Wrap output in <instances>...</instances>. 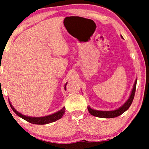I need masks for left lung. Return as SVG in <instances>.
<instances>
[{
	"mask_svg": "<svg viewBox=\"0 0 149 149\" xmlns=\"http://www.w3.org/2000/svg\"><path fill=\"white\" fill-rule=\"evenodd\" d=\"M121 37L123 38L122 37V36H121ZM136 81H137V79L135 80V84L133 85V88L132 90V91H131V93L130 97H129V99L126 101L125 103L122 106L120 107V108H119L118 109H116V110L113 111H99L92 109L91 107L88 106V110L89 113L92 116L102 118H113L121 115V114L123 113L125 111L127 110L131 104H132L136 91Z\"/></svg>",
	"mask_w": 149,
	"mask_h": 149,
	"instance_id": "1",
	"label": "left lung"
}]
</instances>
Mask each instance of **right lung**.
Listing matches in <instances>:
<instances>
[{
	"instance_id": "1",
	"label": "right lung",
	"mask_w": 149,
	"mask_h": 149,
	"mask_svg": "<svg viewBox=\"0 0 149 149\" xmlns=\"http://www.w3.org/2000/svg\"><path fill=\"white\" fill-rule=\"evenodd\" d=\"M67 84V82L65 84V89L66 90V85ZM9 101V100H8ZM9 104L11 108L14 111V113H15L17 116H18L19 117H20L21 118L24 119V120H26L28 121V122H30L31 123L33 124H37V125H45V124H48L52 122H54V121L58 120V119H61L63 117V114L65 113V108L63 107V108L56 113L52 114V115L49 116H44V117H40V118H35V117H29V116H26L22 115L20 113H19L18 111H17L15 108L12 106V104L10 103V102L9 101Z\"/></svg>"
}]
</instances>
